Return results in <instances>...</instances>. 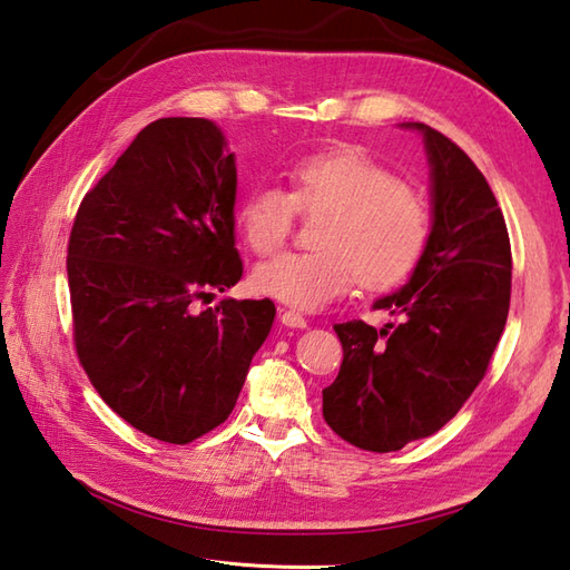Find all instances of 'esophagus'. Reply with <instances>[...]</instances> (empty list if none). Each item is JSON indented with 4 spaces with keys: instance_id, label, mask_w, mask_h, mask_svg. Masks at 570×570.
<instances>
[{
    "instance_id": "esophagus-1",
    "label": "esophagus",
    "mask_w": 570,
    "mask_h": 570,
    "mask_svg": "<svg viewBox=\"0 0 570 570\" xmlns=\"http://www.w3.org/2000/svg\"><path fill=\"white\" fill-rule=\"evenodd\" d=\"M281 322H283L285 326H293V328H305V326H307V320L302 317L299 312H293V309H283Z\"/></svg>"
}]
</instances>
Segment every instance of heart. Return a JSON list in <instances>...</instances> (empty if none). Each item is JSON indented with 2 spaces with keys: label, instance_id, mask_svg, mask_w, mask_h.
<instances>
[{
  "label": "heart",
  "instance_id": "1",
  "mask_svg": "<svg viewBox=\"0 0 570 570\" xmlns=\"http://www.w3.org/2000/svg\"><path fill=\"white\" fill-rule=\"evenodd\" d=\"M297 212L322 217L320 250L283 253L253 271V287L295 309H322L358 281L368 289L402 283L424 256L432 217L424 199L361 148L324 150L289 168V193L258 185L236 212L246 246L258 256L281 248Z\"/></svg>",
  "mask_w": 570,
  "mask_h": 570
}]
</instances>
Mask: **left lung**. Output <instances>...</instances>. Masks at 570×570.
I'll return each instance as SVG.
<instances>
[{
  "label": "left lung",
  "instance_id": "obj_1",
  "mask_svg": "<svg viewBox=\"0 0 570 570\" xmlns=\"http://www.w3.org/2000/svg\"><path fill=\"white\" fill-rule=\"evenodd\" d=\"M429 163L432 234L400 289L377 297L397 324H336L344 363L322 390L324 420L348 444L400 451L439 432L483 381L510 312L512 250L483 173L420 121Z\"/></svg>",
  "mask_w": 570,
  "mask_h": 570
}]
</instances>
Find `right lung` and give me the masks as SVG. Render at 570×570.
<instances>
[{"label": "right lung", "mask_w": 570, "mask_h": 570, "mask_svg": "<svg viewBox=\"0 0 570 570\" xmlns=\"http://www.w3.org/2000/svg\"><path fill=\"white\" fill-rule=\"evenodd\" d=\"M236 156L209 119L148 124L85 195L68 244L75 348L138 432L189 444L232 414L275 320L271 299L193 302L244 275Z\"/></svg>", "instance_id": "1"}]
</instances>
